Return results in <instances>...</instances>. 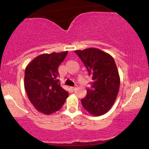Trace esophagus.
<instances>
[{"instance_id":"obj_1","label":"esophagus","mask_w":149,"mask_h":149,"mask_svg":"<svg viewBox=\"0 0 149 149\" xmlns=\"http://www.w3.org/2000/svg\"><path fill=\"white\" fill-rule=\"evenodd\" d=\"M77 88V86H74V87H70V90H71V92H73L74 90H76Z\"/></svg>"}]
</instances>
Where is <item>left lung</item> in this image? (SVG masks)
Returning <instances> with one entry per match:
<instances>
[{
	"mask_svg": "<svg viewBox=\"0 0 149 149\" xmlns=\"http://www.w3.org/2000/svg\"><path fill=\"white\" fill-rule=\"evenodd\" d=\"M92 77L91 88L81 104L92 115L100 116L109 111L115 102L120 88V76L113 58L97 48L75 50Z\"/></svg>",
	"mask_w": 149,
	"mask_h": 149,
	"instance_id": "left-lung-1",
	"label": "left lung"
}]
</instances>
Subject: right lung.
<instances>
[{
  "label": "right lung",
  "instance_id": "1",
  "mask_svg": "<svg viewBox=\"0 0 149 149\" xmlns=\"http://www.w3.org/2000/svg\"><path fill=\"white\" fill-rule=\"evenodd\" d=\"M67 54L66 51L40 54L26 67L24 88L29 100L37 111L46 115L59 111L69 96L58 79V68Z\"/></svg>",
  "mask_w": 149,
  "mask_h": 149
}]
</instances>
